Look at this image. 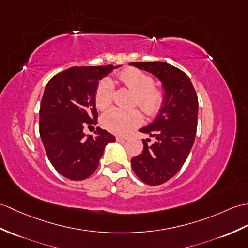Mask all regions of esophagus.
<instances>
[{"label":"esophagus","instance_id":"34e87169","mask_svg":"<svg viewBox=\"0 0 248 248\" xmlns=\"http://www.w3.org/2000/svg\"><path fill=\"white\" fill-rule=\"evenodd\" d=\"M116 140H117L118 142H124V141L128 140V138L122 137V136H117V137H116Z\"/></svg>","mask_w":248,"mask_h":248}]
</instances>
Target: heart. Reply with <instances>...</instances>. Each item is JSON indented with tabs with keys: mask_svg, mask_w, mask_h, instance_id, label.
Instances as JSON below:
<instances>
[{
	"mask_svg": "<svg viewBox=\"0 0 248 248\" xmlns=\"http://www.w3.org/2000/svg\"><path fill=\"white\" fill-rule=\"evenodd\" d=\"M118 81L136 94L135 103L148 115L156 113L164 100L163 91L155 88L153 78L137 68H125L118 74ZM113 101V84L105 79L97 85L95 103L99 110H106ZM141 114L137 110H120L113 108L103 114L102 125L115 134H126L140 124Z\"/></svg>",
	"mask_w": 248,
	"mask_h": 248,
	"instance_id": "b5f03b06",
	"label": "heart"
}]
</instances>
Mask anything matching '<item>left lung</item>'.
Masks as SVG:
<instances>
[{"mask_svg":"<svg viewBox=\"0 0 248 248\" xmlns=\"http://www.w3.org/2000/svg\"><path fill=\"white\" fill-rule=\"evenodd\" d=\"M130 65L154 75L163 83V106L153 123L140 129L150 138L142 140L141 154L131 159L135 174L151 186L173 177L193 146L198 126L199 101L187 75L166 62H133Z\"/></svg>","mask_w":248,"mask_h":248,"instance_id":"8db88e82","label":"left lung"}]
</instances>
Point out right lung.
Instances as JSON below:
<instances>
[{
    "mask_svg": "<svg viewBox=\"0 0 248 248\" xmlns=\"http://www.w3.org/2000/svg\"><path fill=\"white\" fill-rule=\"evenodd\" d=\"M119 66H74L55 75L45 86L39 112L40 136L54 168L72 181L93 174L106 146L115 141L114 135L99 126L94 137H86L83 128L97 124L98 82Z\"/></svg>",
    "mask_w": 248,
    "mask_h": 248,
    "instance_id": "obj_1",
    "label": "right lung"
}]
</instances>
